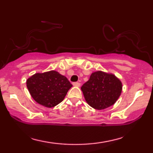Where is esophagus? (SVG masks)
<instances>
[{"mask_svg":"<svg viewBox=\"0 0 153 153\" xmlns=\"http://www.w3.org/2000/svg\"><path fill=\"white\" fill-rule=\"evenodd\" d=\"M72 84L73 85H74V86H77V87H79L81 85V83L79 82H74Z\"/></svg>","mask_w":153,"mask_h":153,"instance_id":"1","label":"esophagus"}]
</instances>
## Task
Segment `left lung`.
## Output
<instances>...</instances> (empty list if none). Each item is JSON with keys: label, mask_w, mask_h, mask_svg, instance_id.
Masks as SVG:
<instances>
[{"label": "left lung", "mask_w": 153, "mask_h": 153, "mask_svg": "<svg viewBox=\"0 0 153 153\" xmlns=\"http://www.w3.org/2000/svg\"><path fill=\"white\" fill-rule=\"evenodd\" d=\"M81 89L87 103L95 109L102 110L116 103L122 93L123 84L112 73L98 70L92 73Z\"/></svg>", "instance_id": "obj_1"}]
</instances>
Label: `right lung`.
Here are the masks:
<instances>
[{
  "label": "right lung",
  "instance_id": "right-lung-1",
  "mask_svg": "<svg viewBox=\"0 0 153 153\" xmlns=\"http://www.w3.org/2000/svg\"><path fill=\"white\" fill-rule=\"evenodd\" d=\"M26 86L35 102L51 108L64 100L72 85L63 75L51 70L32 75L26 80Z\"/></svg>",
  "mask_w": 153,
  "mask_h": 153
}]
</instances>
